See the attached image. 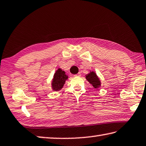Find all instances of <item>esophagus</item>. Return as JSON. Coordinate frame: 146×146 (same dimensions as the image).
Returning <instances> with one entry per match:
<instances>
[{
  "mask_svg": "<svg viewBox=\"0 0 146 146\" xmlns=\"http://www.w3.org/2000/svg\"><path fill=\"white\" fill-rule=\"evenodd\" d=\"M81 76V74L80 73H78L76 74V75H74V76H75V77H79V76Z\"/></svg>",
  "mask_w": 146,
  "mask_h": 146,
  "instance_id": "34e87169",
  "label": "esophagus"
}]
</instances>
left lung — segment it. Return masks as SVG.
<instances>
[{"label":"left lung","mask_w":146,"mask_h":146,"mask_svg":"<svg viewBox=\"0 0 146 146\" xmlns=\"http://www.w3.org/2000/svg\"><path fill=\"white\" fill-rule=\"evenodd\" d=\"M86 78L94 87V88L98 89L101 87V81L94 71H91L87 75H86Z\"/></svg>","instance_id":"1"}]
</instances>
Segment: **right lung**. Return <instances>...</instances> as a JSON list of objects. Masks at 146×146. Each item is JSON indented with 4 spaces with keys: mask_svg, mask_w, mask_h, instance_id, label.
<instances>
[{
    "mask_svg": "<svg viewBox=\"0 0 146 146\" xmlns=\"http://www.w3.org/2000/svg\"><path fill=\"white\" fill-rule=\"evenodd\" d=\"M68 78V76L66 75L64 71L62 69L59 68L56 70L54 75V78L52 81V88L53 91H58L61 89L66 82V80Z\"/></svg>",
    "mask_w": 146,
    "mask_h": 146,
    "instance_id": "add662e5",
    "label": "right lung"
}]
</instances>
